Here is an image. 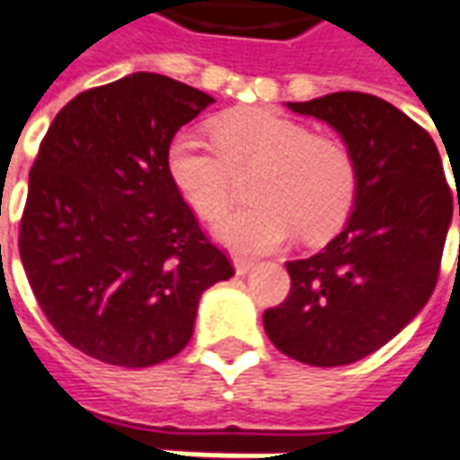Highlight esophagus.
I'll return each mask as SVG.
<instances>
[{
    "mask_svg": "<svg viewBox=\"0 0 460 460\" xmlns=\"http://www.w3.org/2000/svg\"><path fill=\"white\" fill-rule=\"evenodd\" d=\"M253 266H256V263H253L251 259H241V256H236V259H234V269H236V273H239V276H246V273H249Z\"/></svg>",
    "mask_w": 460,
    "mask_h": 460,
    "instance_id": "1",
    "label": "esophagus"
}]
</instances>
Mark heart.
<instances>
[{"instance_id": "1", "label": "heart", "mask_w": 460, "mask_h": 460, "mask_svg": "<svg viewBox=\"0 0 460 460\" xmlns=\"http://www.w3.org/2000/svg\"><path fill=\"white\" fill-rule=\"evenodd\" d=\"M214 147L197 132L172 135L164 170L181 201L201 219H217L231 197V174L253 167V204L226 211L214 236L234 251L266 253L300 231L305 241L335 234L357 199V164L332 135L270 108H246L209 122Z\"/></svg>"}]
</instances>
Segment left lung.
Returning a JSON list of instances; mask_svg holds the SVG:
<instances>
[{
    "label": "left lung",
    "mask_w": 460,
    "mask_h": 460,
    "mask_svg": "<svg viewBox=\"0 0 460 460\" xmlns=\"http://www.w3.org/2000/svg\"><path fill=\"white\" fill-rule=\"evenodd\" d=\"M288 108L340 132L357 164V199L325 249L286 263L288 298L263 313V328L298 362L352 365L431 298L454 199L431 135L392 103L342 91Z\"/></svg>",
    "instance_id": "obj_1"
}]
</instances>
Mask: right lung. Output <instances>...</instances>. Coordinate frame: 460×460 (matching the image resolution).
I'll return each mask as SVG.
<instances>
[{"mask_svg":"<svg viewBox=\"0 0 460 460\" xmlns=\"http://www.w3.org/2000/svg\"><path fill=\"white\" fill-rule=\"evenodd\" d=\"M211 103L140 71L75 95L41 140L19 253L49 323L88 357L170 359L191 340L201 293L234 276L164 170L172 135Z\"/></svg>","mask_w":460,"mask_h":460,"instance_id":"obj_1","label":"right lung"}]
</instances>
